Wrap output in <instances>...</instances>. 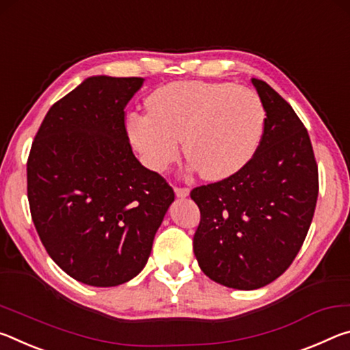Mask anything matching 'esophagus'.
<instances>
[{
  "mask_svg": "<svg viewBox=\"0 0 350 350\" xmlns=\"http://www.w3.org/2000/svg\"><path fill=\"white\" fill-rule=\"evenodd\" d=\"M189 193H191V191L187 187H175V196L178 198H186L189 197Z\"/></svg>",
  "mask_w": 350,
  "mask_h": 350,
  "instance_id": "esophagus-1",
  "label": "esophagus"
}]
</instances>
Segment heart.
Returning a JSON list of instances; mask_svg holds the SVG:
<instances>
[{
	"label": "heart",
	"mask_w": 350,
	"mask_h": 350,
	"mask_svg": "<svg viewBox=\"0 0 350 350\" xmlns=\"http://www.w3.org/2000/svg\"><path fill=\"white\" fill-rule=\"evenodd\" d=\"M150 114H130L129 135L152 170L161 172L183 150L206 180L239 174L256 157L267 129V110L256 91L231 82L185 80L147 97Z\"/></svg>",
	"instance_id": "b5f03b06"
}]
</instances>
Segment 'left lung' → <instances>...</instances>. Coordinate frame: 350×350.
<instances>
[{
    "mask_svg": "<svg viewBox=\"0 0 350 350\" xmlns=\"http://www.w3.org/2000/svg\"><path fill=\"white\" fill-rule=\"evenodd\" d=\"M267 110L256 157L239 174L191 192L202 220L193 253L214 282L256 290L295 260L318 198L310 137L293 108L270 85L251 79Z\"/></svg>",
    "mask_w": 350,
    "mask_h": 350,
    "instance_id": "8db88e82",
    "label": "left lung"
}]
</instances>
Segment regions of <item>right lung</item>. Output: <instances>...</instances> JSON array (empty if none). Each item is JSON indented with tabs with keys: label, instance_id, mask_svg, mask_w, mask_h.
I'll return each mask as SVG.
<instances>
[{
	"label": "right lung",
	"instance_id": "right-lung-1",
	"mask_svg": "<svg viewBox=\"0 0 350 350\" xmlns=\"http://www.w3.org/2000/svg\"><path fill=\"white\" fill-rule=\"evenodd\" d=\"M142 77L91 76L49 108L27 159L33 225L79 282L116 287L142 271L175 193L131 150L124 108Z\"/></svg>",
	"mask_w": 350,
	"mask_h": 350
}]
</instances>
